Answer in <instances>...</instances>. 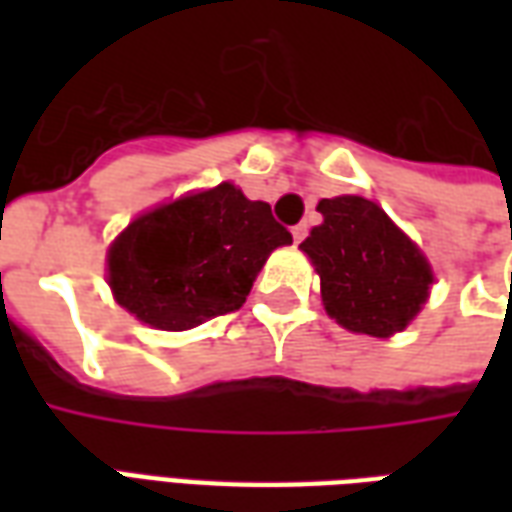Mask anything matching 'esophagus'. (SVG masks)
<instances>
[{
	"label": "esophagus",
	"instance_id": "esophagus-1",
	"mask_svg": "<svg viewBox=\"0 0 512 512\" xmlns=\"http://www.w3.org/2000/svg\"><path fill=\"white\" fill-rule=\"evenodd\" d=\"M307 235H310V227H307V224H296V227H293V241H296V244H301Z\"/></svg>",
	"mask_w": 512,
	"mask_h": 512
}]
</instances>
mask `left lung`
Masks as SVG:
<instances>
[{
	"label": "left lung",
	"mask_w": 512,
	"mask_h": 512,
	"mask_svg": "<svg viewBox=\"0 0 512 512\" xmlns=\"http://www.w3.org/2000/svg\"><path fill=\"white\" fill-rule=\"evenodd\" d=\"M323 224L301 249L321 274L326 312L351 332L389 337L428 299V260L376 202L334 197L318 202Z\"/></svg>",
	"instance_id": "1"
}]
</instances>
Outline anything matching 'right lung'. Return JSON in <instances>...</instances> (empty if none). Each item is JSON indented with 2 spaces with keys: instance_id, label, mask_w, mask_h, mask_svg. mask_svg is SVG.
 <instances>
[{
  "instance_id": "add662e5",
  "label": "right lung",
  "mask_w": 512,
  "mask_h": 512,
  "mask_svg": "<svg viewBox=\"0 0 512 512\" xmlns=\"http://www.w3.org/2000/svg\"><path fill=\"white\" fill-rule=\"evenodd\" d=\"M290 241L268 202L219 183L128 224L109 249V285L139 321L183 332L241 310L266 257Z\"/></svg>"
}]
</instances>
